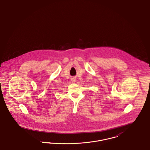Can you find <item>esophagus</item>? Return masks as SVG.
I'll return each mask as SVG.
<instances>
[{
    "mask_svg": "<svg viewBox=\"0 0 150 150\" xmlns=\"http://www.w3.org/2000/svg\"><path fill=\"white\" fill-rule=\"evenodd\" d=\"M72 82H73V83H74V82H75L76 81V79L74 78H72L71 79Z\"/></svg>",
    "mask_w": 150,
    "mask_h": 150,
    "instance_id": "34e87169",
    "label": "esophagus"
}]
</instances>
